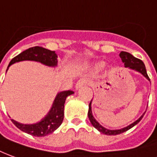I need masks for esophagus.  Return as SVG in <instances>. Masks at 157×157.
I'll list each match as a JSON object with an SVG mask.
<instances>
[{
    "mask_svg": "<svg viewBox=\"0 0 157 157\" xmlns=\"http://www.w3.org/2000/svg\"><path fill=\"white\" fill-rule=\"evenodd\" d=\"M86 84H88V80L86 78H81L79 80L78 82H76V85H75V88L79 89L83 86H85Z\"/></svg>",
    "mask_w": 157,
    "mask_h": 157,
    "instance_id": "esophagus-1",
    "label": "esophagus"
}]
</instances>
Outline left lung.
<instances>
[{
	"label": "left lung",
	"mask_w": 157,
	"mask_h": 157,
	"mask_svg": "<svg viewBox=\"0 0 157 157\" xmlns=\"http://www.w3.org/2000/svg\"><path fill=\"white\" fill-rule=\"evenodd\" d=\"M120 57L121 59V61L124 63L125 67H128L130 68V69H132V70H135V71H139L141 74H143L148 80H150V78H149V76H148L147 75V71H146L145 66H144V63H143L142 60L137 59L135 57H133L132 54H130L129 52H121ZM91 102H92V100H91ZM91 102H90L89 104V110H88V114H87L90 121H91V123H92V125L94 126V128H96V129H98L99 132H101L102 133L106 134V135H117V134H120V133H122V132L128 131V129L132 128V127H134L136 124H138L140 121V120L143 118L144 115V114L143 116H141V117H140L138 120L136 121H134L133 123L130 124L129 126H128V127H126V128H122V129H119V130H109V129H106V128H105L104 127H102L101 125L99 124L97 121L94 119V116H93V114H92V109H91Z\"/></svg>",
	"instance_id": "obj_1"
}]
</instances>
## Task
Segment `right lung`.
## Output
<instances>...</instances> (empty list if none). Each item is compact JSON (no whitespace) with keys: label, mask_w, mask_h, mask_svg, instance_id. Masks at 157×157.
Returning <instances> with one entry per match:
<instances>
[{"label":"right lung","mask_w":157,"mask_h":157,"mask_svg":"<svg viewBox=\"0 0 157 157\" xmlns=\"http://www.w3.org/2000/svg\"><path fill=\"white\" fill-rule=\"evenodd\" d=\"M23 60H34L44 63L48 66L57 65V55L54 51H50L41 47H33L25 50L18 55L14 57L8 64V67L13 63ZM74 94L73 91H63L57 95L51 110L43 120L36 124L25 125L19 123L12 119V121L21 131L27 132L35 137H42L52 133L62 124L63 120V107L66 98Z\"/></svg>","instance_id":"add662e5"}]
</instances>
